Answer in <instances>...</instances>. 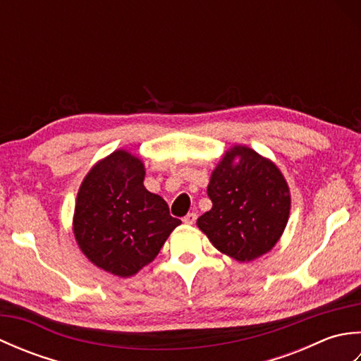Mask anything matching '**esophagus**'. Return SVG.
Returning a JSON list of instances; mask_svg holds the SVG:
<instances>
[{
    "mask_svg": "<svg viewBox=\"0 0 361 361\" xmlns=\"http://www.w3.org/2000/svg\"><path fill=\"white\" fill-rule=\"evenodd\" d=\"M195 220H197V214L195 212H189L188 216L183 217V221H185L186 225H194Z\"/></svg>",
    "mask_w": 361,
    "mask_h": 361,
    "instance_id": "1",
    "label": "esophagus"
}]
</instances>
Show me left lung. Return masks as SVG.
<instances>
[{"label":"left lung","mask_w":361,"mask_h":361,"mask_svg":"<svg viewBox=\"0 0 361 361\" xmlns=\"http://www.w3.org/2000/svg\"><path fill=\"white\" fill-rule=\"evenodd\" d=\"M208 195L212 208L197 225L219 251L240 262L270 251L287 225V183L278 167L248 147L226 153L211 175Z\"/></svg>","instance_id":"1"}]
</instances>
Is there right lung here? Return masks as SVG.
I'll return each mask as SVG.
<instances>
[{"instance_id": "add662e5", "label": "right lung", "mask_w": 361, "mask_h": 361, "mask_svg": "<svg viewBox=\"0 0 361 361\" xmlns=\"http://www.w3.org/2000/svg\"><path fill=\"white\" fill-rule=\"evenodd\" d=\"M144 166L124 150L91 169L78 194L74 235L91 262L128 278L158 256L181 224L144 188Z\"/></svg>"}]
</instances>
